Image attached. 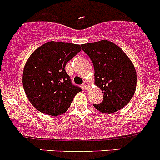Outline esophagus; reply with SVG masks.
I'll return each instance as SVG.
<instances>
[{"instance_id":"esophagus-1","label":"esophagus","mask_w":160,"mask_h":160,"mask_svg":"<svg viewBox=\"0 0 160 160\" xmlns=\"http://www.w3.org/2000/svg\"><path fill=\"white\" fill-rule=\"evenodd\" d=\"M88 87H89V83H88L87 80H85V81L84 82V84H83V88L85 90H87L88 88Z\"/></svg>"}]
</instances>
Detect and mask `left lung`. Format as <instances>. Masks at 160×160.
<instances>
[{"instance_id": "8db88e82", "label": "left lung", "mask_w": 160, "mask_h": 160, "mask_svg": "<svg viewBox=\"0 0 160 160\" xmlns=\"http://www.w3.org/2000/svg\"><path fill=\"white\" fill-rule=\"evenodd\" d=\"M94 67V84L103 92V101L93 105L103 113H113L122 109L134 96L137 85L134 66L118 46L109 41L81 45Z\"/></svg>"}]
</instances>
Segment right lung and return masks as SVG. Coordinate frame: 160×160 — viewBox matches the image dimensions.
<instances>
[{"label":"right lung","mask_w":160,"mask_h":160,"mask_svg":"<svg viewBox=\"0 0 160 160\" xmlns=\"http://www.w3.org/2000/svg\"><path fill=\"white\" fill-rule=\"evenodd\" d=\"M80 50L78 44L51 41L38 47L27 59L22 75L23 88L31 105L41 113L63 114L82 90L72 84L64 69Z\"/></svg>","instance_id":"right-lung-1"}]
</instances>
